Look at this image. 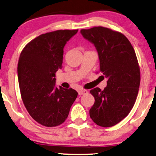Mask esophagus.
<instances>
[{"label":"esophagus","instance_id":"1","mask_svg":"<svg viewBox=\"0 0 156 156\" xmlns=\"http://www.w3.org/2000/svg\"><path fill=\"white\" fill-rule=\"evenodd\" d=\"M78 95H85V94L87 93V90H79L78 91Z\"/></svg>","mask_w":156,"mask_h":156}]
</instances>
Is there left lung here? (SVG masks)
I'll return each mask as SVG.
<instances>
[{"mask_svg":"<svg viewBox=\"0 0 156 156\" xmlns=\"http://www.w3.org/2000/svg\"><path fill=\"white\" fill-rule=\"evenodd\" d=\"M80 33L95 47L100 71L107 78L103 90H90L95 103L90 117L98 126H115L129 115L136 100L141 76L135 51L124 34L109 28L95 27Z\"/></svg>","mask_w":156,"mask_h":156,"instance_id":"1","label":"left lung"}]
</instances>
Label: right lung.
Returning a JSON list of instances; mask_svg holds the SVG:
<instances>
[{
    "instance_id": "add662e5",
    "label": "right lung",
    "mask_w": 156,
    "mask_h": 156,
    "mask_svg": "<svg viewBox=\"0 0 156 156\" xmlns=\"http://www.w3.org/2000/svg\"><path fill=\"white\" fill-rule=\"evenodd\" d=\"M78 31L56 30L39 35L20 56L17 76L22 100L30 115L43 126L64 122L78 96L75 90L55 85V73L62 67L63 48Z\"/></svg>"
}]
</instances>
